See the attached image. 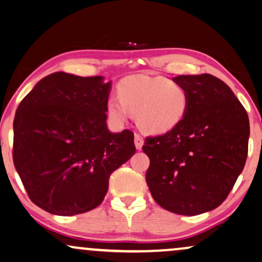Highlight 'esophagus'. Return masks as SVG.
<instances>
[{
	"label": "esophagus",
	"mask_w": 262,
	"mask_h": 262,
	"mask_svg": "<svg viewBox=\"0 0 262 262\" xmlns=\"http://www.w3.org/2000/svg\"><path fill=\"white\" fill-rule=\"evenodd\" d=\"M134 144H135V147L137 149H141L142 148V145H144V139L140 134H137L135 133L134 135Z\"/></svg>",
	"instance_id": "1"
}]
</instances>
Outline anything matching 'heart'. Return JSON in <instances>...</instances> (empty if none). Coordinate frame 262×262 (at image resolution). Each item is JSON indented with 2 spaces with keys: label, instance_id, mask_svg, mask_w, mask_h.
I'll return each mask as SVG.
<instances>
[{
  "label": "heart",
  "instance_id": "obj_1",
  "mask_svg": "<svg viewBox=\"0 0 262 262\" xmlns=\"http://www.w3.org/2000/svg\"><path fill=\"white\" fill-rule=\"evenodd\" d=\"M118 97H111L106 103L111 120L124 122L130 111L137 114L139 127L152 134L175 128L189 104L186 89L163 76H129L118 85Z\"/></svg>",
  "mask_w": 262,
  "mask_h": 262
}]
</instances>
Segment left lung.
I'll use <instances>...</instances> for the list:
<instances>
[{"mask_svg":"<svg viewBox=\"0 0 262 262\" xmlns=\"http://www.w3.org/2000/svg\"><path fill=\"white\" fill-rule=\"evenodd\" d=\"M188 93V110L171 130L147 137L146 182L159 206L196 215L228 198L248 156L249 118L231 89L211 74L173 78Z\"/></svg>","mask_w":262,"mask_h":262,"instance_id":"1","label":"left lung"}]
</instances>
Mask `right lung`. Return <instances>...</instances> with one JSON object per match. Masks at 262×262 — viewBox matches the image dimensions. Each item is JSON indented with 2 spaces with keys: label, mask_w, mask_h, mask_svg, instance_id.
<instances>
[{
  "label": "right lung",
  "mask_w": 262,
  "mask_h": 262,
  "mask_svg": "<svg viewBox=\"0 0 262 262\" xmlns=\"http://www.w3.org/2000/svg\"><path fill=\"white\" fill-rule=\"evenodd\" d=\"M110 87L103 76L52 73L17 106L14 166L31 201L49 213L99 206L111 173L135 153L133 132L106 127Z\"/></svg>",
  "instance_id": "add662e5"
}]
</instances>
